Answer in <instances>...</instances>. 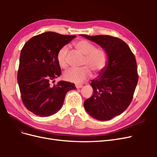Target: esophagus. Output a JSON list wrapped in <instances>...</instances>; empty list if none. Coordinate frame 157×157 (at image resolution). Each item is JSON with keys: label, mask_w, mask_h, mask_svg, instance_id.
I'll return each instance as SVG.
<instances>
[{"label": "esophagus", "mask_w": 157, "mask_h": 157, "mask_svg": "<svg viewBox=\"0 0 157 157\" xmlns=\"http://www.w3.org/2000/svg\"><path fill=\"white\" fill-rule=\"evenodd\" d=\"M82 87V85H81V84H77V85H76V88H77V89L81 88Z\"/></svg>", "instance_id": "obj_1"}]
</instances>
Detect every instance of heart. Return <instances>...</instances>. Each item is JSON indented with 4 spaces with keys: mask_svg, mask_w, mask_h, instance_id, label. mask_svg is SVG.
<instances>
[{
    "mask_svg": "<svg viewBox=\"0 0 157 157\" xmlns=\"http://www.w3.org/2000/svg\"><path fill=\"white\" fill-rule=\"evenodd\" d=\"M75 46L80 53L83 54L84 59L80 68H73L66 71L63 74L65 80L76 84L84 82L92 75L91 71L95 74H99L105 68L108 62L106 52L101 48H96L95 46L86 40H80L75 42ZM68 47L64 46L61 48L57 54V59L61 67L66 68L67 66L66 57Z\"/></svg>",
    "mask_w": 157,
    "mask_h": 157,
    "instance_id": "b5f03b06",
    "label": "heart"
}]
</instances>
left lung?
<instances>
[{
    "instance_id": "1",
    "label": "left lung",
    "mask_w": 157,
    "mask_h": 157,
    "mask_svg": "<svg viewBox=\"0 0 157 157\" xmlns=\"http://www.w3.org/2000/svg\"><path fill=\"white\" fill-rule=\"evenodd\" d=\"M80 35L100 46L108 56L105 68L92 80L94 94L84 101V109L97 120H111L124 112L132 101L138 81L135 56L118 38Z\"/></svg>"
}]
</instances>
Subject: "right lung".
Listing matches in <instances>:
<instances>
[{
	"label": "right lung",
	"mask_w": 157,
	"mask_h": 157,
	"mask_svg": "<svg viewBox=\"0 0 157 157\" xmlns=\"http://www.w3.org/2000/svg\"><path fill=\"white\" fill-rule=\"evenodd\" d=\"M75 37L48 31L33 36L23 46L17 82L23 104L35 115H54L62 107L67 92L76 89L75 84L64 80L51 84L61 73L58 51Z\"/></svg>",
	"instance_id": "1"
}]
</instances>
